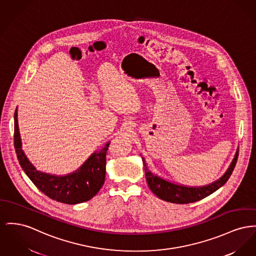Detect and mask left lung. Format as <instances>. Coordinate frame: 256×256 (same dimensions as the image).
Listing matches in <instances>:
<instances>
[{
	"instance_id": "1",
	"label": "left lung",
	"mask_w": 256,
	"mask_h": 256,
	"mask_svg": "<svg viewBox=\"0 0 256 256\" xmlns=\"http://www.w3.org/2000/svg\"><path fill=\"white\" fill-rule=\"evenodd\" d=\"M238 154H239V150H237L235 158H233L231 164L222 177H220L218 180L212 182L210 184L203 186H186L177 184L175 182L164 180L150 172L147 167L144 158H142V160H143V166L145 170L146 180L148 182L150 190L156 196L167 202L176 203V204H188V203L199 201L214 194L216 190L222 188L230 178L236 166Z\"/></svg>"
}]
</instances>
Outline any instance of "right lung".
<instances>
[{
    "instance_id": "add662e5",
    "label": "right lung",
    "mask_w": 256,
    "mask_h": 256,
    "mask_svg": "<svg viewBox=\"0 0 256 256\" xmlns=\"http://www.w3.org/2000/svg\"><path fill=\"white\" fill-rule=\"evenodd\" d=\"M110 142L94 152L76 172L66 176L50 175L36 170L22 150L17 108L14 113V147L18 162L34 186L46 196L64 204H78L96 196L106 180V152Z\"/></svg>"
}]
</instances>
